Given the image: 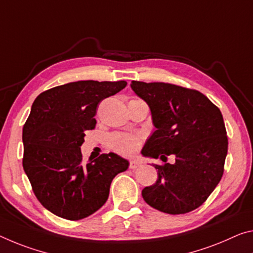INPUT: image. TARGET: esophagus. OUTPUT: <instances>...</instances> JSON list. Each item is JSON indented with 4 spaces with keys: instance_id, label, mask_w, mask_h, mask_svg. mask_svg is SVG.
I'll use <instances>...</instances> for the list:
<instances>
[{
    "instance_id": "1",
    "label": "esophagus",
    "mask_w": 253,
    "mask_h": 253,
    "mask_svg": "<svg viewBox=\"0 0 253 253\" xmlns=\"http://www.w3.org/2000/svg\"><path fill=\"white\" fill-rule=\"evenodd\" d=\"M138 167H139V162H137V161H130L129 162V168H130L131 170L137 169Z\"/></svg>"
}]
</instances>
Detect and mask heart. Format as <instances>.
<instances>
[{
	"mask_svg": "<svg viewBox=\"0 0 253 253\" xmlns=\"http://www.w3.org/2000/svg\"><path fill=\"white\" fill-rule=\"evenodd\" d=\"M108 143L112 150L117 153L126 156L135 154L142 146L143 137L141 135L127 134V133H115L111 134L108 138Z\"/></svg>",
	"mask_w": 253,
	"mask_h": 253,
	"instance_id": "1",
	"label": "heart"
}]
</instances>
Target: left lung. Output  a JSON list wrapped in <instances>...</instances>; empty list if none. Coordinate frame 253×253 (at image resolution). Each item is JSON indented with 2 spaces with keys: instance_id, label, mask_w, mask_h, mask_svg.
<instances>
[{
  "instance_id": "1",
  "label": "left lung",
  "mask_w": 253,
  "mask_h": 253,
  "mask_svg": "<svg viewBox=\"0 0 253 253\" xmlns=\"http://www.w3.org/2000/svg\"><path fill=\"white\" fill-rule=\"evenodd\" d=\"M131 89L151 109L155 131L144 156L173 164H154L158 180L142 196L167 214H186L206 202L222 179L227 136L222 112L202 92L175 84L131 81Z\"/></svg>"
}]
</instances>
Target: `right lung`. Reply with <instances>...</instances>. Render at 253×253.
I'll return each mask as SVG.
<instances>
[{
  "mask_svg": "<svg viewBox=\"0 0 253 253\" xmlns=\"http://www.w3.org/2000/svg\"><path fill=\"white\" fill-rule=\"evenodd\" d=\"M126 81H78L40 93L22 129V166L40 204L62 218L79 220L105 205L112 179L129 162L115 153L83 163L81 145L103 99Z\"/></svg>",
  "mask_w": 253,
  "mask_h": 253,
  "instance_id": "add662e5",
  "label": "right lung"
}]
</instances>
